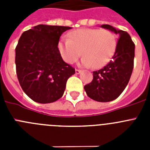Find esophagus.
<instances>
[{"instance_id": "esophagus-1", "label": "esophagus", "mask_w": 150, "mask_h": 150, "mask_svg": "<svg viewBox=\"0 0 150 150\" xmlns=\"http://www.w3.org/2000/svg\"><path fill=\"white\" fill-rule=\"evenodd\" d=\"M75 72H76V74H79L81 73V71H80V70H79V69H76V70H75Z\"/></svg>"}]
</instances>
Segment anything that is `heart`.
Here are the masks:
<instances>
[{"label": "heart", "instance_id": "heart-1", "mask_svg": "<svg viewBox=\"0 0 150 150\" xmlns=\"http://www.w3.org/2000/svg\"><path fill=\"white\" fill-rule=\"evenodd\" d=\"M116 47V36L107 29H78L69 34L68 40H62L59 44L61 55L67 63L76 62L83 52L82 64L94 68L107 64Z\"/></svg>", "mask_w": 150, "mask_h": 150}]
</instances>
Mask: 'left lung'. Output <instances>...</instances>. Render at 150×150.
<instances>
[{
    "mask_svg": "<svg viewBox=\"0 0 150 150\" xmlns=\"http://www.w3.org/2000/svg\"><path fill=\"white\" fill-rule=\"evenodd\" d=\"M120 37L112 60L98 71H93V79L84 86L90 98L99 102L116 99L127 86L134 68L135 45L129 34L110 25H102Z\"/></svg>",
    "mask_w": 150,
    "mask_h": 150,
    "instance_id": "left-lung-1",
    "label": "left lung"
}]
</instances>
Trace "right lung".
Wrapping results in <instances>:
<instances>
[{
	"label": "right lung",
	"instance_id": "add662e5",
	"mask_svg": "<svg viewBox=\"0 0 150 150\" xmlns=\"http://www.w3.org/2000/svg\"><path fill=\"white\" fill-rule=\"evenodd\" d=\"M71 27L38 25L26 30L16 47V69L24 92L34 101L48 104L61 98L75 69L65 63L58 44Z\"/></svg>",
	"mask_w": 150,
	"mask_h": 150
}]
</instances>
